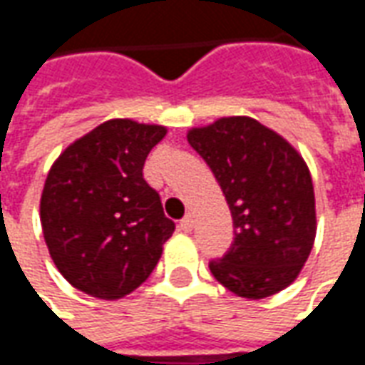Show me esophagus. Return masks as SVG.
Returning <instances> with one entry per match:
<instances>
[{"instance_id": "1", "label": "esophagus", "mask_w": 365, "mask_h": 365, "mask_svg": "<svg viewBox=\"0 0 365 365\" xmlns=\"http://www.w3.org/2000/svg\"><path fill=\"white\" fill-rule=\"evenodd\" d=\"M180 229L183 230V232H190L191 229H193V215H185L182 221H180Z\"/></svg>"}]
</instances>
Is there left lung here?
<instances>
[{
    "label": "left lung",
    "mask_w": 365,
    "mask_h": 365,
    "mask_svg": "<svg viewBox=\"0 0 365 365\" xmlns=\"http://www.w3.org/2000/svg\"><path fill=\"white\" fill-rule=\"evenodd\" d=\"M187 140L211 168L232 215L229 252L209 262L215 279L245 299L285 289L317 235L313 180L303 156L252 117H221L187 130Z\"/></svg>",
    "instance_id": "1"
}]
</instances>
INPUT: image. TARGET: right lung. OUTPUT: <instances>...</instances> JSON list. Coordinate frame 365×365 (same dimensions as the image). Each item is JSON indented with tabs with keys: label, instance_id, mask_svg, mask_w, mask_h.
Masks as SVG:
<instances>
[{
	"label": "right lung",
	"instance_id": "1",
	"mask_svg": "<svg viewBox=\"0 0 365 365\" xmlns=\"http://www.w3.org/2000/svg\"><path fill=\"white\" fill-rule=\"evenodd\" d=\"M166 133L162 125L105 120L52 164L41 225L54 266L76 289L115 301L156 268L175 225L143 168Z\"/></svg>",
	"mask_w": 365,
	"mask_h": 365
}]
</instances>
